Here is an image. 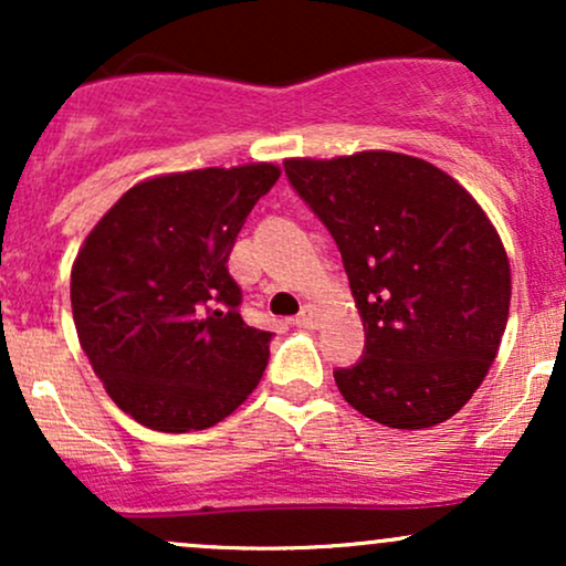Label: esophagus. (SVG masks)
<instances>
[{"instance_id":"obj_1","label":"esophagus","mask_w":566,"mask_h":566,"mask_svg":"<svg viewBox=\"0 0 566 566\" xmlns=\"http://www.w3.org/2000/svg\"><path fill=\"white\" fill-rule=\"evenodd\" d=\"M292 324H295V327H316V324H319V314H316L314 305H305L301 314L292 319Z\"/></svg>"}]
</instances>
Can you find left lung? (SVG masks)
I'll use <instances>...</instances> for the list:
<instances>
[{"label": "left lung", "mask_w": 566, "mask_h": 566, "mask_svg": "<svg viewBox=\"0 0 566 566\" xmlns=\"http://www.w3.org/2000/svg\"><path fill=\"white\" fill-rule=\"evenodd\" d=\"M292 188L333 233L365 356L335 369L343 399L388 428L450 420L495 361L511 265L495 226L458 180L396 151L287 159Z\"/></svg>", "instance_id": "1"}]
</instances>
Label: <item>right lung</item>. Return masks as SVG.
Listing matches in <instances>:
<instances>
[{
  "label": "right lung",
  "instance_id": "add662e5",
  "mask_svg": "<svg viewBox=\"0 0 566 566\" xmlns=\"http://www.w3.org/2000/svg\"><path fill=\"white\" fill-rule=\"evenodd\" d=\"M269 161L133 186L71 269L76 335L114 405L165 433L205 431L255 391L274 333L239 314L229 255L279 180Z\"/></svg>",
  "mask_w": 566,
  "mask_h": 566
}]
</instances>
